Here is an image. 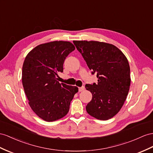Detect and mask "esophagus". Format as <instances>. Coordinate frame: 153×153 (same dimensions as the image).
<instances>
[{"label": "esophagus", "mask_w": 153, "mask_h": 153, "mask_svg": "<svg viewBox=\"0 0 153 153\" xmlns=\"http://www.w3.org/2000/svg\"><path fill=\"white\" fill-rule=\"evenodd\" d=\"M85 90V87H79V92H82V91H83Z\"/></svg>", "instance_id": "esophagus-1"}]
</instances>
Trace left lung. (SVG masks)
Segmentation results:
<instances>
[{
  "instance_id": "obj_1",
  "label": "left lung",
  "mask_w": 153,
  "mask_h": 153,
  "mask_svg": "<svg viewBox=\"0 0 153 153\" xmlns=\"http://www.w3.org/2000/svg\"><path fill=\"white\" fill-rule=\"evenodd\" d=\"M73 42L92 74L97 77V83L85 85L86 89L92 94L86 110L96 119H111L122 107L130 88L127 59L120 49L108 43L93 41Z\"/></svg>"
}]
</instances>
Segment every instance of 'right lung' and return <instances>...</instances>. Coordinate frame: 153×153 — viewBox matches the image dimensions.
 <instances>
[{
	"mask_svg": "<svg viewBox=\"0 0 153 153\" xmlns=\"http://www.w3.org/2000/svg\"><path fill=\"white\" fill-rule=\"evenodd\" d=\"M75 50L68 41L45 43L31 50L22 66V82L33 111L46 121H53L67 114L78 88L59 83L57 77L63 72L66 57Z\"/></svg>",
	"mask_w": 153,
	"mask_h": 153,
	"instance_id": "obj_1",
	"label": "right lung"
}]
</instances>
